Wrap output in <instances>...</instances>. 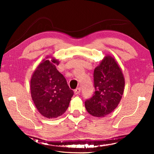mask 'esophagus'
<instances>
[{
	"label": "esophagus",
	"instance_id": "esophagus-1",
	"mask_svg": "<svg viewBox=\"0 0 154 154\" xmlns=\"http://www.w3.org/2000/svg\"><path fill=\"white\" fill-rule=\"evenodd\" d=\"M80 92H81V88H77L74 91V92H75V94H79L80 93Z\"/></svg>",
	"mask_w": 154,
	"mask_h": 154
}]
</instances>
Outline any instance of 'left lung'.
I'll list each match as a JSON object with an SVG mask.
<instances>
[{"instance_id":"left-lung-1","label":"left lung","mask_w":154,"mask_h":154,"mask_svg":"<svg viewBox=\"0 0 154 154\" xmlns=\"http://www.w3.org/2000/svg\"><path fill=\"white\" fill-rule=\"evenodd\" d=\"M124 85V78L118 63L111 56H105L94 71L95 92L85 100L87 111L98 118L111 113L120 102Z\"/></svg>"}]
</instances>
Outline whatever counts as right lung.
I'll return each mask as SVG.
<instances>
[{"label":"right lung","mask_w":154,"mask_h":154,"mask_svg":"<svg viewBox=\"0 0 154 154\" xmlns=\"http://www.w3.org/2000/svg\"><path fill=\"white\" fill-rule=\"evenodd\" d=\"M55 59L44 60L31 78V96L39 113L47 118H56L69 107L74 92L65 77L56 69Z\"/></svg>","instance_id":"1"}]
</instances>
